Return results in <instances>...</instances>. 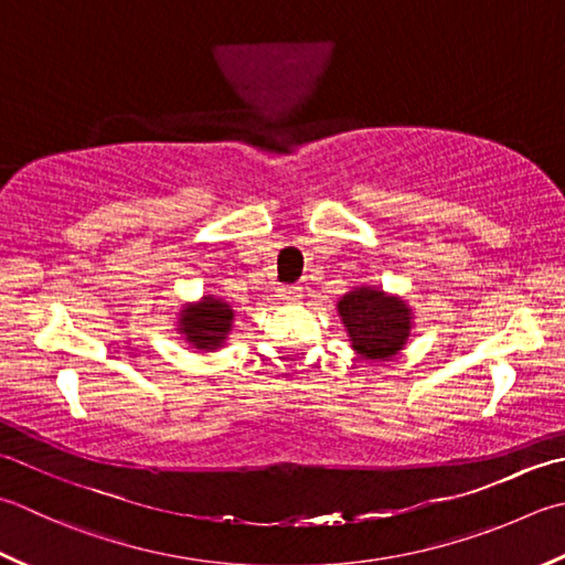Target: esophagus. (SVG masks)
<instances>
[{
	"label": "esophagus",
	"mask_w": 565,
	"mask_h": 565,
	"mask_svg": "<svg viewBox=\"0 0 565 565\" xmlns=\"http://www.w3.org/2000/svg\"><path fill=\"white\" fill-rule=\"evenodd\" d=\"M276 296L286 303H296L301 298V286H281V289H276Z\"/></svg>",
	"instance_id": "esophagus-1"
}]
</instances>
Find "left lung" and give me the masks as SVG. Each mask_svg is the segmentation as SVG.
<instances>
[{"label":"left lung","mask_w":565,"mask_h":565,"mask_svg":"<svg viewBox=\"0 0 565 565\" xmlns=\"http://www.w3.org/2000/svg\"><path fill=\"white\" fill-rule=\"evenodd\" d=\"M350 348L370 362H386L406 350L414 330V311L402 296L380 286H352L335 303Z\"/></svg>","instance_id":"obj_1"}]
</instances>
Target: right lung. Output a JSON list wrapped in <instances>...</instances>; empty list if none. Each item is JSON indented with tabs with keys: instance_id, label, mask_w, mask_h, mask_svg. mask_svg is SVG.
<instances>
[{
	"instance_id": "1",
	"label": "right lung",
	"mask_w": 565,
	"mask_h": 565,
	"mask_svg": "<svg viewBox=\"0 0 565 565\" xmlns=\"http://www.w3.org/2000/svg\"><path fill=\"white\" fill-rule=\"evenodd\" d=\"M235 323V311L213 294H205L198 301H185L175 316V333L188 348L198 352H217L227 345V338Z\"/></svg>"
}]
</instances>
